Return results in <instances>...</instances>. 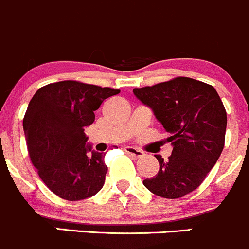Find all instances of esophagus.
<instances>
[{"mask_svg": "<svg viewBox=\"0 0 249 249\" xmlns=\"http://www.w3.org/2000/svg\"><path fill=\"white\" fill-rule=\"evenodd\" d=\"M124 151L125 153H128V155H129L130 157L134 158V160H139V158H142L145 156V153H143L142 151L138 150V148L135 147H130V146H125Z\"/></svg>", "mask_w": 249, "mask_h": 249, "instance_id": "esophagus-1", "label": "esophagus"}]
</instances>
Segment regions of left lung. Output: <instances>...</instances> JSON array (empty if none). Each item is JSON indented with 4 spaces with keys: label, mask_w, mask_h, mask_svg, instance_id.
<instances>
[{
    "label": "left lung",
    "mask_w": 249,
    "mask_h": 249,
    "mask_svg": "<svg viewBox=\"0 0 249 249\" xmlns=\"http://www.w3.org/2000/svg\"><path fill=\"white\" fill-rule=\"evenodd\" d=\"M133 92L170 133L166 142L173 145L168 160L156 156L160 170L143 186L162 198H182L200 186L218 160L227 129L225 107L213 86L184 76Z\"/></svg>",
    "instance_id": "1"
}]
</instances>
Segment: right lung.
<instances>
[{"label": "right lung", "mask_w": 249, "mask_h": 249, "mask_svg": "<svg viewBox=\"0 0 249 249\" xmlns=\"http://www.w3.org/2000/svg\"><path fill=\"white\" fill-rule=\"evenodd\" d=\"M117 93L120 89L65 80L40 87L30 101L22 125L31 162L60 198L83 200L103 187L106 155L86 143L85 128L104 99Z\"/></svg>", "instance_id": "right-lung-1"}]
</instances>
